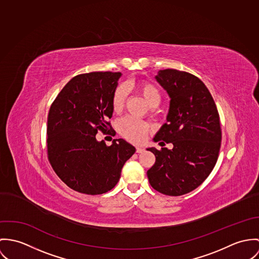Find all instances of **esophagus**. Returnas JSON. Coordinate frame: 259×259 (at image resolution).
Returning <instances> with one entry per match:
<instances>
[{
	"instance_id": "esophagus-1",
	"label": "esophagus",
	"mask_w": 259,
	"mask_h": 259,
	"mask_svg": "<svg viewBox=\"0 0 259 259\" xmlns=\"http://www.w3.org/2000/svg\"><path fill=\"white\" fill-rule=\"evenodd\" d=\"M142 152H144L143 148H141V147H137V148H136V153L140 154V153H142Z\"/></svg>"
}]
</instances>
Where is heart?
Segmentation results:
<instances>
[{"instance_id":"1","label":"heart","mask_w":259,"mask_h":259,"mask_svg":"<svg viewBox=\"0 0 259 259\" xmlns=\"http://www.w3.org/2000/svg\"><path fill=\"white\" fill-rule=\"evenodd\" d=\"M129 87V84H120L116 87L113 92L111 105L113 111L117 114L121 113L124 109L127 99V89ZM134 88L150 106L155 107L160 103L161 93L153 83L149 81H140ZM118 130L120 134L127 140L134 143H139L143 141L146 134L148 133L149 125L142 120H138L133 117H126L119 122Z\"/></svg>"}]
</instances>
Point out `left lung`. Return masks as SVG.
I'll return each instance as SVG.
<instances>
[{"mask_svg": "<svg viewBox=\"0 0 259 259\" xmlns=\"http://www.w3.org/2000/svg\"><path fill=\"white\" fill-rule=\"evenodd\" d=\"M156 79L171 101L167 122L154 141L174 147L147 149L156 157L147 176L157 192L182 196L197 189L215 166L222 142L220 115L210 92L199 77L168 68L160 70Z\"/></svg>", "mask_w": 259, "mask_h": 259, "instance_id": "1", "label": "left lung"}]
</instances>
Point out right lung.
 <instances>
[{
    "label": "right lung",
    "mask_w": 259,
    "mask_h": 259,
    "mask_svg": "<svg viewBox=\"0 0 259 259\" xmlns=\"http://www.w3.org/2000/svg\"><path fill=\"white\" fill-rule=\"evenodd\" d=\"M120 72L95 71L71 78L53 102L47 128L48 158L70 189L101 195L118 183L135 148L123 139L111 146L96 140L97 132L114 135L111 99Z\"/></svg>",
    "instance_id": "add662e5"
}]
</instances>
